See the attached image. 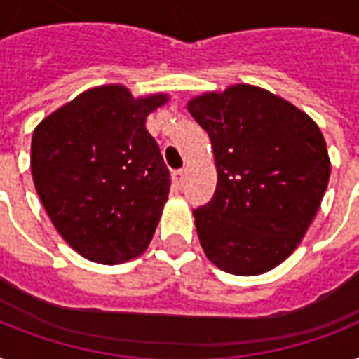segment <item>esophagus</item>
I'll return each instance as SVG.
<instances>
[{
	"instance_id": "obj_1",
	"label": "esophagus",
	"mask_w": 359,
	"mask_h": 359,
	"mask_svg": "<svg viewBox=\"0 0 359 359\" xmlns=\"http://www.w3.org/2000/svg\"><path fill=\"white\" fill-rule=\"evenodd\" d=\"M173 182L179 186V188H182V184H184V171H182V169L173 171Z\"/></svg>"
}]
</instances>
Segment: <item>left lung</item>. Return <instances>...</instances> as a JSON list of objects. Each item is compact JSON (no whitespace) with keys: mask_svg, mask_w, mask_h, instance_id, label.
Returning a JSON list of instances; mask_svg holds the SVG:
<instances>
[{"mask_svg":"<svg viewBox=\"0 0 359 359\" xmlns=\"http://www.w3.org/2000/svg\"><path fill=\"white\" fill-rule=\"evenodd\" d=\"M212 143L218 184L194 210L199 242L218 268L257 276L300 244L330 180L326 141L315 121L255 86L205 93L188 102Z\"/></svg>","mask_w":359,"mask_h":359,"instance_id":"8db88e82","label":"left lung"}]
</instances>
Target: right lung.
Masks as SVG:
<instances>
[{"label":"right lung","mask_w":359,"mask_h":359,"mask_svg":"<svg viewBox=\"0 0 359 359\" xmlns=\"http://www.w3.org/2000/svg\"><path fill=\"white\" fill-rule=\"evenodd\" d=\"M168 102L123 86L81 93L33 132L35 190L67 244L89 261L117 264L151 242L169 194V169L145 128Z\"/></svg>","instance_id":"1"}]
</instances>
